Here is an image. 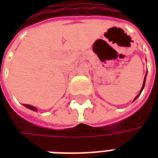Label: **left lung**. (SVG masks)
<instances>
[{"label":"left lung","mask_w":158,"mask_h":158,"mask_svg":"<svg viewBox=\"0 0 158 158\" xmlns=\"http://www.w3.org/2000/svg\"><path fill=\"white\" fill-rule=\"evenodd\" d=\"M146 73H147V72H146ZM146 75H145V79H144V81H143V85H142V88H141V89H140V92H139V94H138V95H137V96H135V99H134V101H135V100L137 99V98H138V97H139V95H140V93L142 92L143 89H144V87H145V84H146ZM134 101H133V102H134Z\"/></svg>","instance_id":"8db88e82"}]
</instances>
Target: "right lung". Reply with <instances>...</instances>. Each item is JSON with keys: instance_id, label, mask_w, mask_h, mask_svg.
<instances>
[{"instance_id": "obj_1", "label": "right lung", "mask_w": 158, "mask_h": 158, "mask_svg": "<svg viewBox=\"0 0 158 158\" xmlns=\"http://www.w3.org/2000/svg\"><path fill=\"white\" fill-rule=\"evenodd\" d=\"M24 106H26V107H28V108H29L30 110H33V111H36L37 112V109H36L35 106H30V105H27V104H23Z\"/></svg>"}]
</instances>
